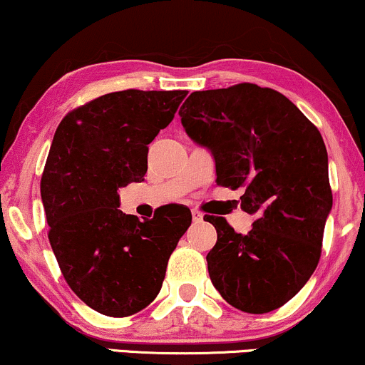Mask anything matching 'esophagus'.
Returning <instances> with one entry per match:
<instances>
[{"mask_svg":"<svg viewBox=\"0 0 365 365\" xmlns=\"http://www.w3.org/2000/svg\"><path fill=\"white\" fill-rule=\"evenodd\" d=\"M191 215H193V222H195V224H196V222H202V220H203V214H202V212L193 210V212H191Z\"/></svg>","mask_w":365,"mask_h":365,"instance_id":"1","label":"esophagus"}]
</instances>
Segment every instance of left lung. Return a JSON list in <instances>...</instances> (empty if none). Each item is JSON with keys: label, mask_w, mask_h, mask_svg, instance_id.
I'll list each match as a JSON object with an SVG mask.
<instances>
[{"label": "left lung", "mask_w": 365, "mask_h": 365, "mask_svg": "<svg viewBox=\"0 0 365 365\" xmlns=\"http://www.w3.org/2000/svg\"><path fill=\"white\" fill-rule=\"evenodd\" d=\"M179 115L214 157L217 184L243 187L241 208L255 217L240 235L207 215L217 231L207 255L212 284L243 312L279 309L317 267L333 208L321 133L288 98L250 83L191 93Z\"/></svg>", "instance_id": "left-lung-1"}]
</instances>
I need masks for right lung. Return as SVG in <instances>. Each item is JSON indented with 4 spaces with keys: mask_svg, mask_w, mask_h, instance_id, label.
<instances>
[{
    "mask_svg": "<svg viewBox=\"0 0 365 365\" xmlns=\"http://www.w3.org/2000/svg\"><path fill=\"white\" fill-rule=\"evenodd\" d=\"M187 91L108 93L72 110L53 138L41 178L50 245L72 292L96 312L128 317L162 288L167 262L191 226L186 207L139 220L118 190L148 170V145Z\"/></svg>",
    "mask_w": 365,
    "mask_h": 365,
    "instance_id": "obj_1",
    "label": "right lung"
}]
</instances>
